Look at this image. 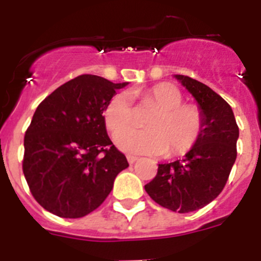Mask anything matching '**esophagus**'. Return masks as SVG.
<instances>
[{
  "label": "esophagus",
  "instance_id": "obj_1",
  "mask_svg": "<svg viewBox=\"0 0 261 261\" xmlns=\"http://www.w3.org/2000/svg\"><path fill=\"white\" fill-rule=\"evenodd\" d=\"M126 159H128V162H129V165H133V163L136 162V161H137V156H135V155H130V154H128V155H126Z\"/></svg>",
  "mask_w": 261,
  "mask_h": 261
}]
</instances>
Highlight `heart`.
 <instances>
[{
  "mask_svg": "<svg viewBox=\"0 0 261 261\" xmlns=\"http://www.w3.org/2000/svg\"><path fill=\"white\" fill-rule=\"evenodd\" d=\"M133 98L155 107L145 120L144 129L125 128L133 111L125 94H116L103 110V119L110 132L116 133L115 142L124 151L135 154L181 155L190 151L201 135L204 116L199 107L183 103V94L176 86L159 84L145 91H133Z\"/></svg>",
  "mask_w": 261,
  "mask_h": 261,
  "instance_id": "heart-1",
  "label": "heart"
}]
</instances>
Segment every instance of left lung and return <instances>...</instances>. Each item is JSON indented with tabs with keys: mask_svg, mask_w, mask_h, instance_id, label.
<instances>
[{
	"mask_svg": "<svg viewBox=\"0 0 261 261\" xmlns=\"http://www.w3.org/2000/svg\"><path fill=\"white\" fill-rule=\"evenodd\" d=\"M197 100L204 116L201 135L184 159L158 165L145 191L166 209L190 213L222 192L237 159L239 128L231 107L211 87L187 75H175Z\"/></svg>",
	"mask_w": 261,
	"mask_h": 261,
	"instance_id": "8db88e82",
	"label": "left lung"
}]
</instances>
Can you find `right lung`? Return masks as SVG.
Returning <instances> with one entry per match:
<instances>
[{
	"label": "right lung",
	"mask_w": 261,
	"mask_h": 261,
	"mask_svg": "<svg viewBox=\"0 0 261 261\" xmlns=\"http://www.w3.org/2000/svg\"><path fill=\"white\" fill-rule=\"evenodd\" d=\"M126 85L82 74L38 106L24 135L22 167L34 199L45 211L62 218L91 213L129 166L103 119L108 100Z\"/></svg>",
	"instance_id": "add662e5"
}]
</instances>
